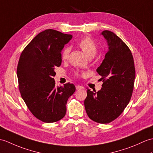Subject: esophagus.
<instances>
[{"mask_svg": "<svg viewBox=\"0 0 153 153\" xmlns=\"http://www.w3.org/2000/svg\"><path fill=\"white\" fill-rule=\"evenodd\" d=\"M76 88L77 90L79 89H84V87L83 86H80V85H76Z\"/></svg>", "mask_w": 153, "mask_h": 153, "instance_id": "1", "label": "esophagus"}]
</instances>
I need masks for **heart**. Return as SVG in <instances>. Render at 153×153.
I'll return each mask as SVG.
<instances>
[{
  "label": "heart",
  "mask_w": 153,
  "mask_h": 153,
  "mask_svg": "<svg viewBox=\"0 0 153 153\" xmlns=\"http://www.w3.org/2000/svg\"><path fill=\"white\" fill-rule=\"evenodd\" d=\"M77 44L89 58L93 57L97 54L98 51L97 45L91 38L84 36L78 40ZM70 51L71 48L70 46H66L63 49L61 52V59L62 60L66 61L69 59ZM75 75L78 76V73H76Z\"/></svg>",
  "instance_id": "1"
}]
</instances>
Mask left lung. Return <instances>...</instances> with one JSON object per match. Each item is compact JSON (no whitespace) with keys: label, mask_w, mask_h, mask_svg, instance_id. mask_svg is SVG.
Returning <instances> with one entry per match:
<instances>
[{"label":"left lung","mask_w":153,"mask_h":153,"mask_svg":"<svg viewBox=\"0 0 153 153\" xmlns=\"http://www.w3.org/2000/svg\"><path fill=\"white\" fill-rule=\"evenodd\" d=\"M108 42V51L97 71L102 76V89L87 90L84 101L88 117L98 123L107 124L118 117L132 97L136 76L130 49L113 32L102 33Z\"/></svg>","instance_id":"obj_1"}]
</instances>
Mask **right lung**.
<instances>
[{"label": "right lung", "mask_w": 153, "mask_h": 153, "mask_svg": "<svg viewBox=\"0 0 153 153\" xmlns=\"http://www.w3.org/2000/svg\"><path fill=\"white\" fill-rule=\"evenodd\" d=\"M70 34L53 29L42 31L23 49L17 68L19 88L28 109L38 119L54 123L66 115V103L76 91L72 83L55 87V68L61 65V51Z\"/></svg>", "instance_id": "obj_1"}]
</instances>
